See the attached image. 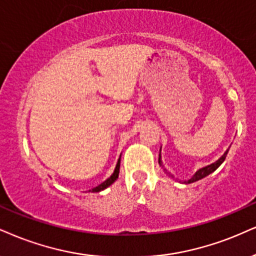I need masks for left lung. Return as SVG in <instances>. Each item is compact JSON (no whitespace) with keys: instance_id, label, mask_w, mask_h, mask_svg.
I'll use <instances>...</instances> for the list:
<instances>
[{"instance_id":"1","label":"left lung","mask_w":256,"mask_h":256,"mask_svg":"<svg viewBox=\"0 0 256 256\" xmlns=\"http://www.w3.org/2000/svg\"><path fill=\"white\" fill-rule=\"evenodd\" d=\"M228 150H226V153L223 154V156H220V159L217 160L216 162H214V164H211V165H208V166L203 167V168L198 170V171L194 173V176H192L191 179H188V182H186V180L184 182L185 184H190V182H194L200 180V179H203V178H205V176H209L210 173H212L214 171H216V170L218 168V167H220V164H222V162H224V160H226V154H228ZM159 164H160V165L162 166V156H160V154H159ZM162 167H164V166H162ZM165 171H166V170H165Z\"/></svg>"}]
</instances>
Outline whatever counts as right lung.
I'll return each mask as SVG.
<instances>
[{"mask_svg": "<svg viewBox=\"0 0 256 256\" xmlns=\"http://www.w3.org/2000/svg\"><path fill=\"white\" fill-rule=\"evenodd\" d=\"M120 162H121V156H120V159H118V164H116V167H115V171H114V173L112 176H109L108 179H106V182H103L102 184H100L98 186H96V188H94L92 190H90V191H92V192H100V191H102V190H104V188H108V186H110L116 180V179L118 178V173H120Z\"/></svg>", "mask_w": 256, "mask_h": 256, "instance_id": "obj_1", "label": "right lung"}]
</instances>
